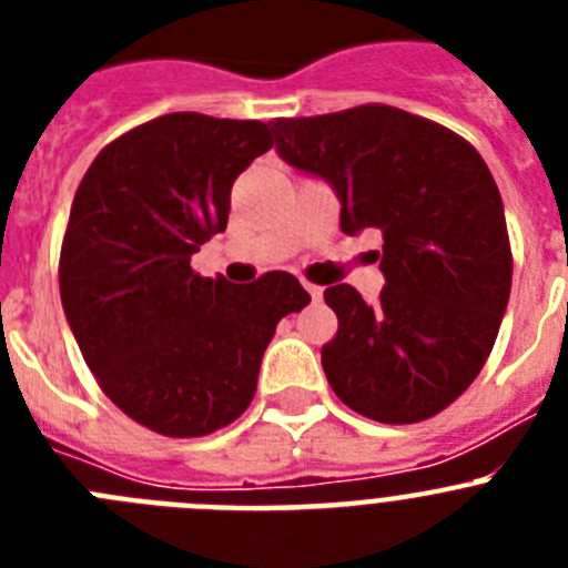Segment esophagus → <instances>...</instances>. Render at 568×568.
<instances>
[{
    "label": "esophagus",
    "instance_id": "obj_1",
    "mask_svg": "<svg viewBox=\"0 0 568 568\" xmlns=\"http://www.w3.org/2000/svg\"><path fill=\"white\" fill-rule=\"evenodd\" d=\"M301 284H304V290H307L310 298H313V301H318L321 295H324V290H321L318 284H313V281H301Z\"/></svg>",
    "mask_w": 568,
    "mask_h": 568
}]
</instances>
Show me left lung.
<instances>
[{
    "mask_svg": "<svg viewBox=\"0 0 568 568\" xmlns=\"http://www.w3.org/2000/svg\"><path fill=\"white\" fill-rule=\"evenodd\" d=\"M281 159L324 175L341 230H381L386 287L373 307L324 290L338 333L321 346L333 393L364 418L418 424L466 393L498 338L511 247L498 184L444 124L389 104L275 119Z\"/></svg>",
    "mask_w": 568,
    "mask_h": 568,
    "instance_id": "1",
    "label": "left lung"
}]
</instances>
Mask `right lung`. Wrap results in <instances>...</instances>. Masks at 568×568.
Instances as JSON below:
<instances>
[{
    "label": "right lung",
    "mask_w": 568,
    "mask_h": 568,
    "mask_svg": "<svg viewBox=\"0 0 568 568\" xmlns=\"http://www.w3.org/2000/svg\"><path fill=\"white\" fill-rule=\"evenodd\" d=\"M273 148L270 124L168 113L102 148L59 255L68 324L102 393L135 424L202 438L250 406L284 315L310 304L290 273L204 278L190 255L227 227L230 187Z\"/></svg>",
    "instance_id": "1"
}]
</instances>
